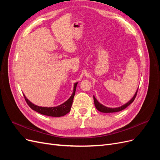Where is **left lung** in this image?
I'll return each instance as SVG.
<instances>
[{"instance_id":"8db88e82","label":"left lung","mask_w":160,"mask_h":160,"mask_svg":"<svg viewBox=\"0 0 160 160\" xmlns=\"http://www.w3.org/2000/svg\"><path fill=\"white\" fill-rule=\"evenodd\" d=\"M138 89L136 91V93H135L134 96L133 97V98L131 99L130 101H129L127 103H125V105L121 106V107H119V108H108V107H105V106H104L103 105L101 104L99 102H98V101L97 100L95 99V97L93 96V100H94V103H95V106L96 109H98V111H101V112L102 113H115V112H118V111H122L124 109L126 108L128 106H129L131 103H132L133 101H134L135 97H136L137 95V93H138Z\"/></svg>"}]
</instances>
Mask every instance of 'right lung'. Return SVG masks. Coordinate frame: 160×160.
Wrapping results in <instances>:
<instances>
[{
  "instance_id": "1",
  "label": "right lung",
  "mask_w": 160,
  "mask_h": 160,
  "mask_svg": "<svg viewBox=\"0 0 160 160\" xmlns=\"http://www.w3.org/2000/svg\"><path fill=\"white\" fill-rule=\"evenodd\" d=\"M77 85V83H75L74 85L73 92H72L70 98L68 100H67L65 103H63L60 105H58L57 107H52V108L39 107V106H37L36 105H34L33 103H32L30 101H28V99H27L25 95L23 94V95L28 105L29 106L32 110L35 111L37 112L44 115L51 116V117H61V116H63L67 113H68L71 110L72 101H73V98L75 94Z\"/></svg>"
}]
</instances>
